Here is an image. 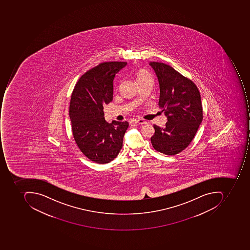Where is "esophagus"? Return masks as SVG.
Returning a JSON list of instances; mask_svg holds the SVG:
<instances>
[{"instance_id":"1","label":"esophagus","mask_w":250,"mask_h":250,"mask_svg":"<svg viewBox=\"0 0 250 250\" xmlns=\"http://www.w3.org/2000/svg\"><path fill=\"white\" fill-rule=\"evenodd\" d=\"M134 123L137 125L146 124V122L144 121V119H137V120H135V121H134Z\"/></svg>"}]
</instances>
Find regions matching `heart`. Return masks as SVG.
Segmentation results:
<instances>
[{
	"label": "heart",
	"instance_id": "b5f03b06",
	"mask_svg": "<svg viewBox=\"0 0 250 250\" xmlns=\"http://www.w3.org/2000/svg\"><path fill=\"white\" fill-rule=\"evenodd\" d=\"M148 80H152V76L148 71L145 70H139L137 74V81L139 84Z\"/></svg>",
	"mask_w": 250,
	"mask_h": 250
}]
</instances>
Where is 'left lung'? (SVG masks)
Here are the masks:
<instances>
[{
    "label": "left lung",
    "instance_id": "obj_1",
    "mask_svg": "<svg viewBox=\"0 0 250 250\" xmlns=\"http://www.w3.org/2000/svg\"><path fill=\"white\" fill-rule=\"evenodd\" d=\"M160 88L158 106L167 118L165 127L154 125L151 143L155 150L167 155L188 147L203 119L201 95L195 84L170 65L152 62Z\"/></svg>",
    "mask_w": 250,
    "mask_h": 250
}]
</instances>
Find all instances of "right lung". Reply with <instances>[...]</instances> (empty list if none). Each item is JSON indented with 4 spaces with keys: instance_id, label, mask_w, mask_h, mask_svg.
<instances>
[{
    "instance_id": "1",
    "label": "right lung",
    "mask_w": 250,
    "mask_h": 250,
    "mask_svg": "<svg viewBox=\"0 0 250 250\" xmlns=\"http://www.w3.org/2000/svg\"><path fill=\"white\" fill-rule=\"evenodd\" d=\"M127 62H103L84 74L74 87L69 116L79 148L98 164L111 162L123 148L127 122L105 121L104 104L113 101L115 75Z\"/></svg>"
}]
</instances>
